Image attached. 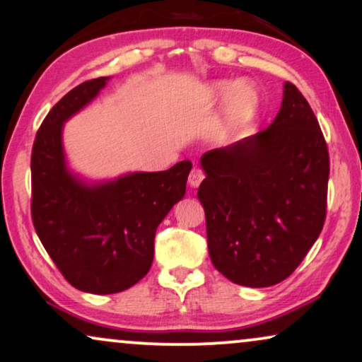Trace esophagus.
Segmentation results:
<instances>
[{
  "label": "esophagus",
  "mask_w": 362,
  "mask_h": 362,
  "mask_svg": "<svg viewBox=\"0 0 362 362\" xmlns=\"http://www.w3.org/2000/svg\"><path fill=\"white\" fill-rule=\"evenodd\" d=\"M204 177H205V173L200 170V168H194V170L190 172V175H189V185L190 187H199L200 185V182L204 180Z\"/></svg>",
  "instance_id": "34e87169"
}]
</instances>
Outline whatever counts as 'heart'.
I'll return each mask as SVG.
<instances>
[{
  "label": "heart",
  "instance_id": "heart-1",
  "mask_svg": "<svg viewBox=\"0 0 362 362\" xmlns=\"http://www.w3.org/2000/svg\"><path fill=\"white\" fill-rule=\"evenodd\" d=\"M206 95L210 99L226 98L223 117L215 132L216 142L230 141L258 107V94L248 83L231 84L228 81H218L206 88Z\"/></svg>",
  "mask_w": 362,
  "mask_h": 362
}]
</instances>
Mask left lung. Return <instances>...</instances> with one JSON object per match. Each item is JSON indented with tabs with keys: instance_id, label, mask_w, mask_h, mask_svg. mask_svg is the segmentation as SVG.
Instances as JSON below:
<instances>
[{
	"instance_id": "8db88e82",
	"label": "left lung",
	"mask_w": 362,
	"mask_h": 362,
	"mask_svg": "<svg viewBox=\"0 0 362 362\" xmlns=\"http://www.w3.org/2000/svg\"><path fill=\"white\" fill-rule=\"evenodd\" d=\"M199 199L214 267L242 286L286 279L320 237L329 156L308 100L285 83L281 107L262 132L200 158Z\"/></svg>"
}]
</instances>
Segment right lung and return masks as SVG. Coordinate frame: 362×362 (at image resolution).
<instances>
[{
  "label": "right lung",
  "instance_id": "1",
  "mask_svg": "<svg viewBox=\"0 0 362 362\" xmlns=\"http://www.w3.org/2000/svg\"><path fill=\"white\" fill-rule=\"evenodd\" d=\"M109 77L69 90L42 120L31 153V215L42 247L77 290L112 295L152 267L157 226L185 195L192 162L88 182L67 168L62 125L105 88Z\"/></svg>",
  "mask_w": 362,
  "mask_h": 362
}]
</instances>
